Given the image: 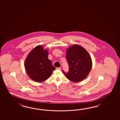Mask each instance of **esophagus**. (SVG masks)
<instances>
[{
    "label": "esophagus",
    "mask_w": 120,
    "mask_h": 120,
    "mask_svg": "<svg viewBox=\"0 0 120 120\" xmlns=\"http://www.w3.org/2000/svg\"><path fill=\"white\" fill-rule=\"evenodd\" d=\"M56 69H59V70H61V68L60 67H56Z\"/></svg>",
    "instance_id": "obj_1"
}]
</instances>
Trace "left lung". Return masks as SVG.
<instances>
[{"label":"left lung","instance_id":"8db88e82","mask_svg":"<svg viewBox=\"0 0 120 120\" xmlns=\"http://www.w3.org/2000/svg\"><path fill=\"white\" fill-rule=\"evenodd\" d=\"M66 57L69 65V71L63 72L68 79L75 82L85 79L90 71L92 61L86 49L79 45H74L66 50Z\"/></svg>","mask_w":120,"mask_h":120}]
</instances>
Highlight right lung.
Instances as JSON below:
<instances>
[{"label":"right lung","mask_w":120,"mask_h":120,"mask_svg":"<svg viewBox=\"0 0 120 120\" xmlns=\"http://www.w3.org/2000/svg\"><path fill=\"white\" fill-rule=\"evenodd\" d=\"M49 51L42 45H38L26 56L24 66L28 76L33 81L41 82L48 79L56 69L48 58Z\"/></svg>","instance_id":"right-lung-1"}]
</instances>
